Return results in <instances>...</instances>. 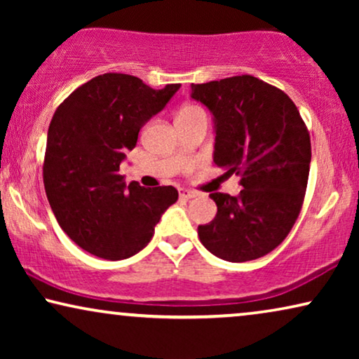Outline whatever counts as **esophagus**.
I'll list each match as a JSON object with an SVG mask.
<instances>
[{
  "instance_id": "esophagus-1",
  "label": "esophagus",
  "mask_w": 359,
  "mask_h": 359,
  "mask_svg": "<svg viewBox=\"0 0 359 359\" xmlns=\"http://www.w3.org/2000/svg\"><path fill=\"white\" fill-rule=\"evenodd\" d=\"M178 193H180L181 199H193V198H196V196H198L196 191H191V189H186V188H180Z\"/></svg>"
}]
</instances>
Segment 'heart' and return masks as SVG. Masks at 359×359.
I'll list each match as a JSON object with an SVG mask.
<instances>
[{
	"mask_svg": "<svg viewBox=\"0 0 359 359\" xmlns=\"http://www.w3.org/2000/svg\"><path fill=\"white\" fill-rule=\"evenodd\" d=\"M203 112V109L198 106H193V104H188V106H183L178 112V116H189V114H201ZM176 116V117H178Z\"/></svg>",
	"mask_w": 359,
	"mask_h": 359,
	"instance_id": "1",
	"label": "heart"
}]
</instances>
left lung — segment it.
Masks as SVG:
<instances>
[{
  "mask_svg": "<svg viewBox=\"0 0 359 359\" xmlns=\"http://www.w3.org/2000/svg\"><path fill=\"white\" fill-rule=\"evenodd\" d=\"M191 97L215 121V165L242 176L237 198L210 194L217 215L201 243L232 263L273 252L296 224L311 168V135L286 93L252 75L193 85Z\"/></svg>",
  "mask_w": 359,
  "mask_h": 359,
  "instance_id": "8db88e82",
  "label": "left lung"
}]
</instances>
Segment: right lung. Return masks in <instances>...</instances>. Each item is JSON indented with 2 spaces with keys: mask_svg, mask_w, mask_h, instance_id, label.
I'll return each mask as SVG.
<instances>
[{
  "mask_svg": "<svg viewBox=\"0 0 359 359\" xmlns=\"http://www.w3.org/2000/svg\"><path fill=\"white\" fill-rule=\"evenodd\" d=\"M180 86L154 90L137 76L104 73L57 107L48 126L43 186L58 225L88 253L112 262L139 253L161 214L178 201L173 186H127L119 166L140 127Z\"/></svg>",
  "mask_w": 359,
  "mask_h": 359,
  "instance_id": "obj_1",
  "label": "right lung"
}]
</instances>
